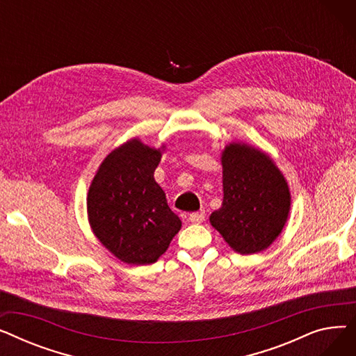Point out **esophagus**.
Here are the masks:
<instances>
[{"mask_svg":"<svg viewBox=\"0 0 356 356\" xmlns=\"http://www.w3.org/2000/svg\"><path fill=\"white\" fill-rule=\"evenodd\" d=\"M204 216H207V213H204V211H199V212H193L189 215V220L192 223H202L204 220Z\"/></svg>","mask_w":356,"mask_h":356,"instance_id":"obj_1","label":"esophagus"}]
</instances>
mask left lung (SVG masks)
<instances>
[{"mask_svg": "<svg viewBox=\"0 0 356 356\" xmlns=\"http://www.w3.org/2000/svg\"><path fill=\"white\" fill-rule=\"evenodd\" d=\"M223 202L211 223L241 254L266 250L282 232L290 211L289 186L273 160L245 144L222 154Z\"/></svg>", "mask_w": 356, "mask_h": 356, "instance_id": "1", "label": "left lung"}]
</instances>
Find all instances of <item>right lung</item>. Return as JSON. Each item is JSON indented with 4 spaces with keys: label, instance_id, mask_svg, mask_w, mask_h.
<instances>
[{
    "label": "right lung",
    "instance_id": "obj_1",
    "mask_svg": "<svg viewBox=\"0 0 356 356\" xmlns=\"http://www.w3.org/2000/svg\"><path fill=\"white\" fill-rule=\"evenodd\" d=\"M160 157V149L131 140L104 160L89 188L93 232L131 266L156 263L181 227L154 180Z\"/></svg>",
    "mask_w": 356,
    "mask_h": 356
}]
</instances>
